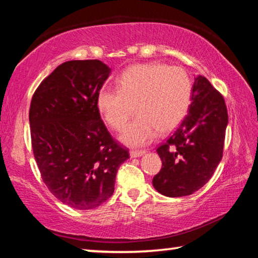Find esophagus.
Masks as SVG:
<instances>
[{
    "label": "esophagus",
    "mask_w": 258,
    "mask_h": 258,
    "mask_svg": "<svg viewBox=\"0 0 258 258\" xmlns=\"http://www.w3.org/2000/svg\"><path fill=\"white\" fill-rule=\"evenodd\" d=\"M146 154L145 150H131L130 151V156L132 158H137V157H141Z\"/></svg>",
    "instance_id": "esophagus-1"
}]
</instances>
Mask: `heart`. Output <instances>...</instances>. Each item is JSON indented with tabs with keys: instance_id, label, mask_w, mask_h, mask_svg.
I'll return each instance as SVG.
<instances>
[{
	"instance_id": "heart-1",
	"label": "heart",
	"mask_w": 258,
	"mask_h": 258,
	"mask_svg": "<svg viewBox=\"0 0 258 258\" xmlns=\"http://www.w3.org/2000/svg\"><path fill=\"white\" fill-rule=\"evenodd\" d=\"M194 83L182 67L166 63H140L126 68L118 87H102L97 106L106 123L119 131L135 111L138 118L126 126L121 141L145 146L157 133L175 130L185 118L192 102Z\"/></svg>"
}]
</instances>
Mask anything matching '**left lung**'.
I'll return each mask as SVG.
<instances>
[{
  "label": "left lung",
  "instance_id": "left-lung-1",
  "mask_svg": "<svg viewBox=\"0 0 258 258\" xmlns=\"http://www.w3.org/2000/svg\"><path fill=\"white\" fill-rule=\"evenodd\" d=\"M226 125L223 95L206 77H196L189 112L157 148L163 166L152 180L155 189L166 197H184L206 184L223 156Z\"/></svg>",
  "mask_w": 258,
  "mask_h": 258
}]
</instances>
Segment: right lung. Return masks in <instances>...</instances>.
Here are the masks:
<instances>
[{"mask_svg": "<svg viewBox=\"0 0 258 258\" xmlns=\"http://www.w3.org/2000/svg\"><path fill=\"white\" fill-rule=\"evenodd\" d=\"M111 69L100 60L56 67L35 91L30 138L43 182L61 203L92 209L111 197L127 148L108 132L97 97Z\"/></svg>", "mask_w": 258, "mask_h": 258, "instance_id": "obj_1", "label": "right lung"}]
</instances>
